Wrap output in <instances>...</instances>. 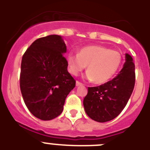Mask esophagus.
I'll return each instance as SVG.
<instances>
[{
	"label": "esophagus",
	"instance_id": "34e87169",
	"mask_svg": "<svg viewBox=\"0 0 150 150\" xmlns=\"http://www.w3.org/2000/svg\"><path fill=\"white\" fill-rule=\"evenodd\" d=\"M83 83H80V82H79V81H76V86H83Z\"/></svg>",
	"mask_w": 150,
	"mask_h": 150
}]
</instances>
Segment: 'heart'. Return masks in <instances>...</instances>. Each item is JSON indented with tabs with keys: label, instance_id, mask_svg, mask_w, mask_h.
Here are the masks:
<instances>
[{
	"label": "heart",
	"instance_id": "b5f03b06",
	"mask_svg": "<svg viewBox=\"0 0 150 150\" xmlns=\"http://www.w3.org/2000/svg\"><path fill=\"white\" fill-rule=\"evenodd\" d=\"M122 62L120 52L100 45H90L79 49L77 54L67 55L69 73L77 76L87 65L86 78L96 84L108 82L114 76Z\"/></svg>",
	"mask_w": 150,
	"mask_h": 150
}]
</instances>
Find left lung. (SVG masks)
<instances>
[{
	"mask_svg": "<svg viewBox=\"0 0 150 150\" xmlns=\"http://www.w3.org/2000/svg\"><path fill=\"white\" fill-rule=\"evenodd\" d=\"M135 84V66L132 56L125 54L120 74L99 86L88 87L83 100L86 114L98 122L113 120L126 106Z\"/></svg>",
	"mask_w": 150,
	"mask_h": 150,
	"instance_id": "left-lung-1",
	"label": "left lung"
}]
</instances>
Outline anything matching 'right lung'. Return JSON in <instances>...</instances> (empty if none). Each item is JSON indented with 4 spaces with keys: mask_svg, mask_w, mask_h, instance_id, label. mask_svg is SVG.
<instances>
[{
    "mask_svg": "<svg viewBox=\"0 0 150 150\" xmlns=\"http://www.w3.org/2000/svg\"><path fill=\"white\" fill-rule=\"evenodd\" d=\"M65 43L59 35L33 42L22 56L20 89L26 107L35 117L51 120L59 116L76 80L67 71Z\"/></svg>",
    "mask_w": 150,
    "mask_h": 150,
    "instance_id": "add662e5",
    "label": "right lung"
}]
</instances>
